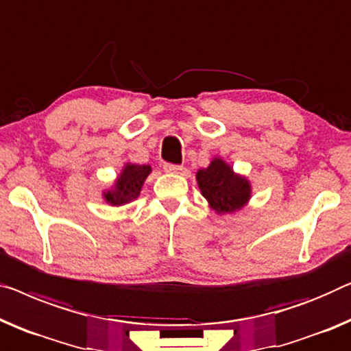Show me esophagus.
Returning <instances> with one entry per match:
<instances>
[{"instance_id": "obj_1", "label": "esophagus", "mask_w": 351, "mask_h": 351, "mask_svg": "<svg viewBox=\"0 0 351 351\" xmlns=\"http://www.w3.org/2000/svg\"><path fill=\"white\" fill-rule=\"evenodd\" d=\"M164 170L167 171V173H181L182 167L181 165H173V164H165Z\"/></svg>"}]
</instances>
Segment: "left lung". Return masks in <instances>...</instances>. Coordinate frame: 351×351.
I'll return each instance as SVG.
<instances>
[{
  "label": "left lung",
  "mask_w": 351,
  "mask_h": 351,
  "mask_svg": "<svg viewBox=\"0 0 351 351\" xmlns=\"http://www.w3.org/2000/svg\"><path fill=\"white\" fill-rule=\"evenodd\" d=\"M195 180L209 208L219 216L241 211L252 198V182L249 178L237 173L233 167L219 156L213 158L206 169L197 171Z\"/></svg>",
  "instance_id": "8db88e82"
}]
</instances>
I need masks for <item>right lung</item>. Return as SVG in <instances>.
Here are the masks:
<instances>
[{"label":"right lung","instance_id":"obj_1","mask_svg":"<svg viewBox=\"0 0 351 351\" xmlns=\"http://www.w3.org/2000/svg\"><path fill=\"white\" fill-rule=\"evenodd\" d=\"M151 171H153L151 165L124 162L121 171L114 178L112 186L102 191V200L110 206H124L137 200Z\"/></svg>","mask_w":351,"mask_h":351}]
</instances>
